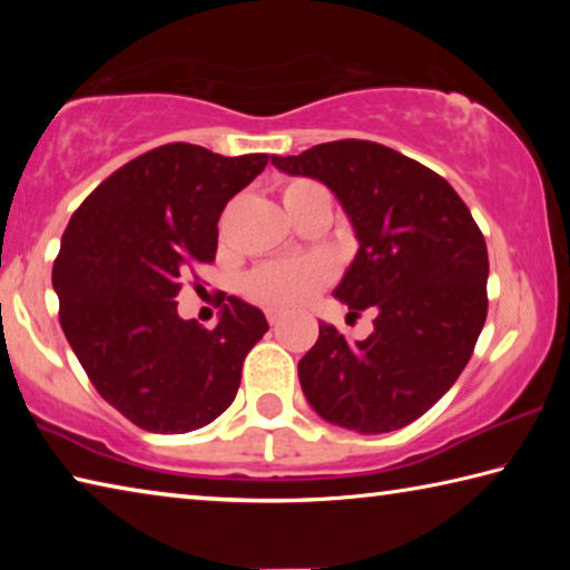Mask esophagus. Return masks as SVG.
Masks as SVG:
<instances>
[{
  "mask_svg": "<svg viewBox=\"0 0 570 570\" xmlns=\"http://www.w3.org/2000/svg\"><path fill=\"white\" fill-rule=\"evenodd\" d=\"M266 320H268V324H278L284 320V312L282 308H266Z\"/></svg>",
  "mask_w": 570,
  "mask_h": 570,
  "instance_id": "34e87169",
  "label": "esophagus"
}]
</instances>
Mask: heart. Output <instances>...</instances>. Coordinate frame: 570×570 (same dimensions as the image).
I'll return each instance as SVG.
<instances>
[{"mask_svg":"<svg viewBox=\"0 0 570 570\" xmlns=\"http://www.w3.org/2000/svg\"><path fill=\"white\" fill-rule=\"evenodd\" d=\"M324 190L316 180L296 178L288 180L282 190L286 210L294 208L298 200ZM332 264L324 258H294V262H272L254 268L246 278V294L258 304L266 306H296L304 304L308 296L330 282Z\"/></svg>","mask_w":570,"mask_h":570,"instance_id":"obj_1","label":"heart"}]
</instances>
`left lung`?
Segmentation results:
<instances>
[{"mask_svg": "<svg viewBox=\"0 0 570 570\" xmlns=\"http://www.w3.org/2000/svg\"><path fill=\"white\" fill-rule=\"evenodd\" d=\"M272 163L342 200L360 250L334 296L354 316L377 314L362 342L320 324L298 362L306 400L346 430H400L455 384L475 350L488 316L482 230L445 178L380 142H322Z\"/></svg>", "mask_w": 570, "mask_h": 570, "instance_id": "1", "label": "left lung"}]
</instances>
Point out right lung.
<instances>
[{"mask_svg":"<svg viewBox=\"0 0 570 570\" xmlns=\"http://www.w3.org/2000/svg\"><path fill=\"white\" fill-rule=\"evenodd\" d=\"M266 163L168 142L105 178L65 228L52 266L62 332L100 397L140 430L214 422L268 332L262 308L236 296L216 330L180 320L176 302L183 276L216 258L226 204Z\"/></svg>","mask_w":570,"mask_h":570,"instance_id":"1","label":"right lung"}]
</instances>
